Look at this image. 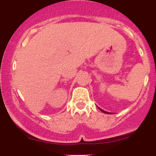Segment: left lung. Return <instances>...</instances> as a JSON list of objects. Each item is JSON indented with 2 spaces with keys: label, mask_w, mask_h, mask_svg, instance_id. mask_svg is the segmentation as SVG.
<instances>
[{
  "label": "left lung",
  "mask_w": 156,
  "mask_h": 156,
  "mask_svg": "<svg viewBox=\"0 0 156 156\" xmlns=\"http://www.w3.org/2000/svg\"><path fill=\"white\" fill-rule=\"evenodd\" d=\"M100 110L101 112H105V113H109V112H105V111H104V110H102V109H101L100 108Z\"/></svg>",
  "instance_id": "left-lung-1"
}]
</instances>
